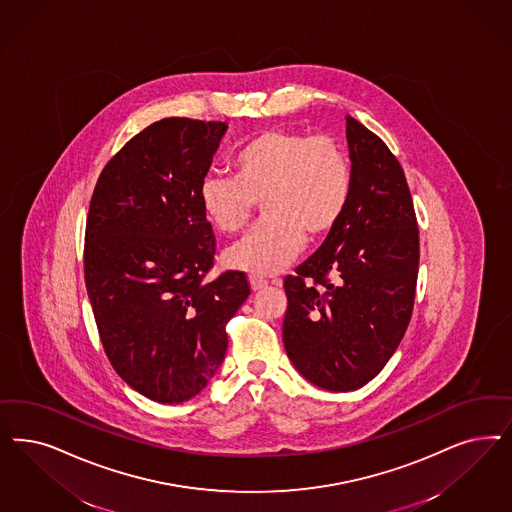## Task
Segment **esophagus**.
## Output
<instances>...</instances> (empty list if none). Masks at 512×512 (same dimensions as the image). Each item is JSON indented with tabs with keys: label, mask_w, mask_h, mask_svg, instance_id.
<instances>
[{
	"label": "esophagus",
	"mask_w": 512,
	"mask_h": 512,
	"mask_svg": "<svg viewBox=\"0 0 512 512\" xmlns=\"http://www.w3.org/2000/svg\"><path fill=\"white\" fill-rule=\"evenodd\" d=\"M249 285H251L253 291H261V289H265L268 282L261 276H249Z\"/></svg>",
	"instance_id": "34e87169"
}]
</instances>
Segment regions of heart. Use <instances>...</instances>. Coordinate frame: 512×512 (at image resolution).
Listing matches in <instances>:
<instances>
[{"instance_id": "1", "label": "heart", "mask_w": 512, "mask_h": 512, "mask_svg": "<svg viewBox=\"0 0 512 512\" xmlns=\"http://www.w3.org/2000/svg\"><path fill=\"white\" fill-rule=\"evenodd\" d=\"M232 176L200 181V206L221 234L244 230L261 202L265 217L227 251L232 268L270 276L289 265L304 240L333 232L348 208L352 166L331 136L272 128L246 141L230 159Z\"/></svg>"}]
</instances>
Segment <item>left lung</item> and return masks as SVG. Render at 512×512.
Returning a JSON list of instances; mask_svg holds the SVG:
<instances>
[{
	"label": "left lung",
	"mask_w": 512,
	"mask_h": 512,
	"mask_svg": "<svg viewBox=\"0 0 512 512\" xmlns=\"http://www.w3.org/2000/svg\"><path fill=\"white\" fill-rule=\"evenodd\" d=\"M348 208L318 251L285 276L283 344L319 388L352 391L386 367L412 318L420 232L405 172L369 128L346 117Z\"/></svg>",
	"instance_id": "8db88e82"
}]
</instances>
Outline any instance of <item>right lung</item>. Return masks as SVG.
<instances>
[{"mask_svg":"<svg viewBox=\"0 0 512 512\" xmlns=\"http://www.w3.org/2000/svg\"><path fill=\"white\" fill-rule=\"evenodd\" d=\"M225 130L187 117L149 124L90 198L83 263L98 335L124 382L162 405L206 388L251 291L240 270L208 278L217 247L198 189Z\"/></svg>","mask_w":512,"mask_h":512,"instance_id":"right-lung-1","label":"right lung"}]
</instances>
